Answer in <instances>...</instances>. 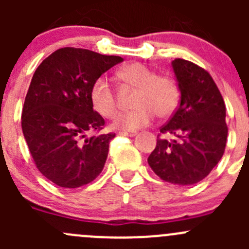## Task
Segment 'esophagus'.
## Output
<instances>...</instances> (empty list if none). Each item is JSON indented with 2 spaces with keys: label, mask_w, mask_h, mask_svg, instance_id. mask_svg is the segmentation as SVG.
<instances>
[{
  "label": "esophagus",
  "mask_w": 249,
  "mask_h": 249,
  "mask_svg": "<svg viewBox=\"0 0 249 249\" xmlns=\"http://www.w3.org/2000/svg\"><path fill=\"white\" fill-rule=\"evenodd\" d=\"M120 136H126V137H135L137 135V132L135 131H120Z\"/></svg>",
  "instance_id": "34e87169"
}]
</instances>
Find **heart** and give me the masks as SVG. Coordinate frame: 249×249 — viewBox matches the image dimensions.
<instances>
[{
  "mask_svg": "<svg viewBox=\"0 0 249 249\" xmlns=\"http://www.w3.org/2000/svg\"><path fill=\"white\" fill-rule=\"evenodd\" d=\"M117 77L125 85L135 88L132 99L134 109L122 113L112 123V127L120 131H136L153 122L158 117L166 118L177 108L179 89L172 77L155 74L153 70L140 62L122 67ZM90 101L92 108L102 117L112 118L117 114V100L113 88L105 77L94 80L90 88Z\"/></svg>",
  "mask_w": 249,
  "mask_h": 249,
  "instance_id": "obj_1",
  "label": "heart"
}]
</instances>
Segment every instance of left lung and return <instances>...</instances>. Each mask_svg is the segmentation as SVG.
Returning a JSON list of instances; mask_svg holds the SVG:
<instances>
[{"mask_svg": "<svg viewBox=\"0 0 249 249\" xmlns=\"http://www.w3.org/2000/svg\"><path fill=\"white\" fill-rule=\"evenodd\" d=\"M171 66L180 104L160 129L175 140L159 139L148 164L165 182L196 184L222 159L228 137L225 104L208 72L193 62L176 59Z\"/></svg>", "mask_w": 249, "mask_h": 249, "instance_id": "8db88e82", "label": "left lung"}]
</instances>
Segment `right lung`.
Returning a JSON list of instances; mask_svg holds the SVG:
<instances>
[{"mask_svg": "<svg viewBox=\"0 0 249 249\" xmlns=\"http://www.w3.org/2000/svg\"><path fill=\"white\" fill-rule=\"evenodd\" d=\"M123 61L69 47L49 55L35 72L22 108V134L37 169L54 184L82 187L104 170L115 134L87 136L105 125L92 108L90 88Z\"/></svg>", "mask_w": 249, "mask_h": 249, "instance_id": "obj_1", "label": "right lung"}]
</instances>
